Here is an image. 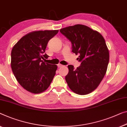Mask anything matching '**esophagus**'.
I'll return each mask as SVG.
<instances>
[{"label":"esophagus","mask_w":127,"mask_h":127,"mask_svg":"<svg viewBox=\"0 0 127 127\" xmlns=\"http://www.w3.org/2000/svg\"><path fill=\"white\" fill-rule=\"evenodd\" d=\"M63 65H62V64H58V68H60V67H63Z\"/></svg>","instance_id":"1"}]
</instances>
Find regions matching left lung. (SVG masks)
Returning <instances> with one entry per match:
<instances>
[{
  "mask_svg": "<svg viewBox=\"0 0 127 127\" xmlns=\"http://www.w3.org/2000/svg\"><path fill=\"white\" fill-rule=\"evenodd\" d=\"M60 32L71 42L72 52L80 55L79 67L74 69L68 65V86L77 94H90L97 87L107 71L109 55L105 40L97 31L82 24L63 28Z\"/></svg>",
  "mask_w": 127,
  "mask_h": 127,
  "instance_id": "8db88e82",
  "label": "left lung"
}]
</instances>
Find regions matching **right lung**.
Segmentation results:
<instances>
[{"label": "right lung", "instance_id": "right-lung-1", "mask_svg": "<svg viewBox=\"0 0 127 127\" xmlns=\"http://www.w3.org/2000/svg\"><path fill=\"white\" fill-rule=\"evenodd\" d=\"M59 30L33 31L19 40L11 51V68L16 80L33 94L46 90L56 74L57 65L43 61L48 42Z\"/></svg>", "mask_w": 127, "mask_h": 127}]
</instances>
